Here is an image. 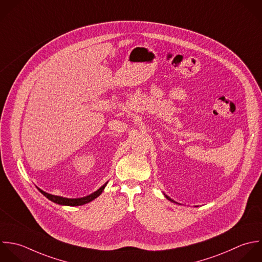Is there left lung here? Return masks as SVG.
<instances>
[{"instance_id": "1", "label": "left lung", "mask_w": 262, "mask_h": 262, "mask_svg": "<svg viewBox=\"0 0 262 262\" xmlns=\"http://www.w3.org/2000/svg\"><path fill=\"white\" fill-rule=\"evenodd\" d=\"M165 197H166V198H167V199H168V200H170V201H172V202H174V201H173V200H171V199H170V198H169V197H167V196H165Z\"/></svg>"}]
</instances>
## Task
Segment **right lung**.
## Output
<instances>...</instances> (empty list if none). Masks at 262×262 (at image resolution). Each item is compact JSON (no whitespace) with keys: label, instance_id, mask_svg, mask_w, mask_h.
I'll list each match as a JSON object with an SVG mask.
<instances>
[{"label":"right lung","instance_id":"1","mask_svg":"<svg viewBox=\"0 0 262 262\" xmlns=\"http://www.w3.org/2000/svg\"><path fill=\"white\" fill-rule=\"evenodd\" d=\"M107 183L105 185H103L98 191L94 192L93 194L86 196V197H83V198H77V199H68V198H63V197H60V196H55V195H51V194H48L43 191H41L40 189H38V191L45 196L47 197L49 200H51L52 202L54 203H57V204H60V205H66V206H79V205H83V204H86L91 201H93L94 199H96L97 197H99L104 188L106 187Z\"/></svg>","mask_w":262,"mask_h":262}]
</instances>
